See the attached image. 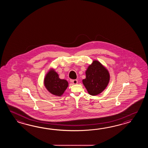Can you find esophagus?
Returning a JSON list of instances; mask_svg holds the SVG:
<instances>
[{"instance_id":"esophagus-1","label":"esophagus","mask_w":148,"mask_h":148,"mask_svg":"<svg viewBox=\"0 0 148 148\" xmlns=\"http://www.w3.org/2000/svg\"><path fill=\"white\" fill-rule=\"evenodd\" d=\"M71 82H72L73 84H77L78 83V80L76 79L72 80H71Z\"/></svg>"}]
</instances>
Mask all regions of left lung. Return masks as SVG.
<instances>
[{"mask_svg": "<svg viewBox=\"0 0 148 148\" xmlns=\"http://www.w3.org/2000/svg\"><path fill=\"white\" fill-rule=\"evenodd\" d=\"M110 73L99 61L95 60L86 71V78L82 80L88 93L95 96L106 88L110 81Z\"/></svg>", "mask_w": 148, "mask_h": 148, "instance_id": "left-lung-1", "label": "left lung"}]
</instances>
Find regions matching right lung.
<instances>
[{
    "mask_svg": "<svg viewBox=\"0 0 148 148\" xmlns=\"http://www.w3.org/2000/svg\"><path fill=\"white\" fill-rule=\"evenodd\" d=\"M45 87L52 94L61 96L68 86V82L64 79H61L53 69L48 72L44 78Z\"/></svg>",
    "mask_w": 148,
    "mask_h": 148,
    "instance_id": "right-lung-1",
    "label": "right lung"
}]
</instances>
